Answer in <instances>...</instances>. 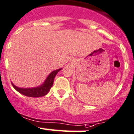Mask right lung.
<instances>
[{
  "label": "right lung",
  "mask_w": 134,
  "mask_h": 134,
  "mask_svg": "<svg viewBox=\"0 0 134 134\" xmlns=\"http://www.w3.org/2000/svg\"><path fill=\"white\" fill-rule=\"evenodd\" d=\"M61 70H62V68H60V69L56 70H54L53 72H51L48 75V76L46 78L44 82L40 86L31 88H23L16 86L13 83H12V84L16 91H18V92L23 94V95L26 96L32 97V98H38V97L44 96L50 91V88L53 85L54 79L55 76H56L58 72Z\"/></svg>",
  "instance_id": "obj_1"
}]
</instances>
